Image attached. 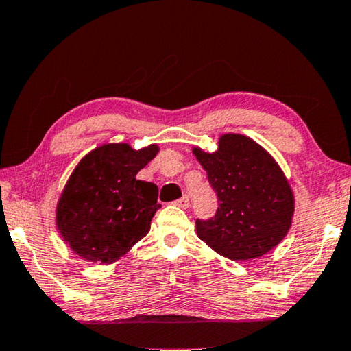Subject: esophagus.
<instances>
[{"instance_id":"1","label":"esophagus","mask_w":351,"mask_h":351,"mask_svg":"<svg viewBox=\"0 0 351 351\" xmlns=\"http://www.w3.org/2000/svg\"><path fill=\"white\" fill-rule=\"evenodd\" d=\"M176 206L180 207V208H188V207H190V197H188V196L180 197L179 201H176Z\"/></svg>"}]
</instances>
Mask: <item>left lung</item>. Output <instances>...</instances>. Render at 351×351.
<instances>
[{"label": "left lung", "mask_w": 351, "mask_h": 351, "mask_svg": "<svg viewBox=\"0 0 351 351\" xmlns=\"http://www.w3.org/2000/svg\"><path fill=\"white\" fill-rule=\"evenodd\" d=\"M193 154L218 194V212L196 221V234L219 256L245 262L267 254L287 235L295 196L281 166L254 139L224 133L215 152Z\"/></svg>", "instance_id": "1"}]
</instances>
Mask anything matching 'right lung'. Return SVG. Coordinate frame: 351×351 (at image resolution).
<instances>
[{"label": "right lung", "instance_id": "add662e5", "mask_svg": "<svg viewBox=\"0 0 351 351\" xmlns=\"http://www.w3.org/2000/svg\"><path fill=\"white\" fill-rule=\"evenodd\" d=\"M158 144L97 145L78 161L56 202V229L75 254L111 265L149 234L158 186L136 174L158 154Z\"/></svg>", "mask_w": 351, "mask_h": 351}]
</instances>
